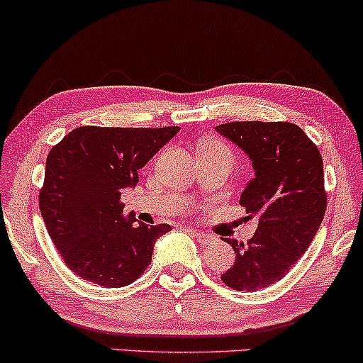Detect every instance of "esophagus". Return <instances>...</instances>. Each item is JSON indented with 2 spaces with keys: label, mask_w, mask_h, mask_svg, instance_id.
Segmentation results:
<instances>
[{
  "label": "esophagus",
  "mask_w": 363,
  "mask_h": 363,
  "mask_svg": "<svg viewBox=\"0 0 363 363\" xmlns=\"http://www.w3.org/2000/svg\"><path fill=\"white\" fill-rule=\"evenodd\" d=\"M187 231H189L191 237H194L199 243H203V245H206V243H211L213 237H209V235L203 233V231H198V230H194V228H187Z\"/></svg>",
  "instance_id": "esophagus-1"
}]
</instances>
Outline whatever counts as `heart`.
<instances>
[{
    "mask_svg": "<svg viewBox=\"0 0 363 363\" xmlns=\"http://www.w3.org/2000/svg\"><path fill=\"white\" fill-rule=\"evenodd\" d=\"M204 145H218V147H225V145H221L220 142H216V140H209V142L204 143Z\"/></svg>",
    "mask_w": 363,
    "mask_h": 363,
    "instance_id": "1",
    "label": "heart"
}]
</instances>
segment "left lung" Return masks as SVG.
<instances>
[{"label": "left lung", "instance_id": "1", "mask_svg": "<svg viewBox=\"0 0 363 363\" xmlns=\"http://www.w3.org/2000/svg\"><path fill=\"white\" fill-rule=\"evenodd\" d=\"M216 132L252 160L255 177L240 206L259 220L247 243L225 238L235 264L221 281L235 291H259L286 276L318 233L326 211L323 159L311 138L287 121H230Z\"/></svg>", "mask_w": 363, "mask_h": 363}]
</instances>
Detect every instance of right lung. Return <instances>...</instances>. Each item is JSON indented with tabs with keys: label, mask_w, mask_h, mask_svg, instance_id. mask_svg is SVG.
<instances>
[{
	"label": "right lung",
	"mask_w": 363,
	"mask_h": 363,
	"mask_svg": "<svg viewBox=\"0 0 363 363\" xmlns=\"http://www.w3.org/2000/svg\"><path fill=\"white\" fill-rule=\"evenodd\" d=\"M164 128L79 126L52 147L38 204L65 265L84 281L123 287L145 272L154 243L170 225L137 223L121 193L179 132Z\"/></svg>",
	"instance_id": "1"
}]
</instances>
